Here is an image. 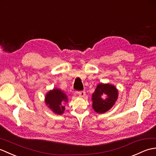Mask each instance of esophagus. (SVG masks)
Segmentation results:
<instances>
[{"label":"esophagus","instance_id":"esophagus-1","mask_svg":"<svg viewBox=\"0 0 156 156\" xmlns=\"http://www.w3.org/2000/svg\"><path fill=\"white\" fill-rule=\"evenodd\" d=\"M78 95L79 97H81V98H84L85 96V92L83 91H79L78 93Z\"/></svg>","mask_w":156,"mask_h":156}]
</instances>
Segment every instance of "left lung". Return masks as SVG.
Masks as SVG:
<instances>
[{
	"label": "left lung",
	"instance_id": "1",
	"mask_svg": "<svg viewBox=\"0 0 156 156\" xmlns=\"http://www.w3.org/2000/svg\"><path fill=\"white\" fill-rule=\"evenodd\" d=\"M118 98V90L109 83H99L92 94L93 109L98 113H105L115 103Z\"/></svg>",
	"mask_w": 156,
	"mask_h": 156
}]
</instances>
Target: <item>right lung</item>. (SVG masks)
I'll use <instances>...</instances> for the list:
<instances>
[{
	"mask_svg": "<svg viewBox=\"0 0 156 156\" xmlns=\"http://www.w3.org/2000/svg\"><path fill=\"white\" fill-rule=\"evenodd\" d=\"M67 99L66 94L61 89H53L47 93L44 101L52 112L55 114L61 115L64 113L65 108L64 103L68 101Z\"/></svg>",
	"mask_w": 156,
	"mask_h": 156,
	"instance_id": "add662e5",
	"label": "right lung"
}]
</instances>
